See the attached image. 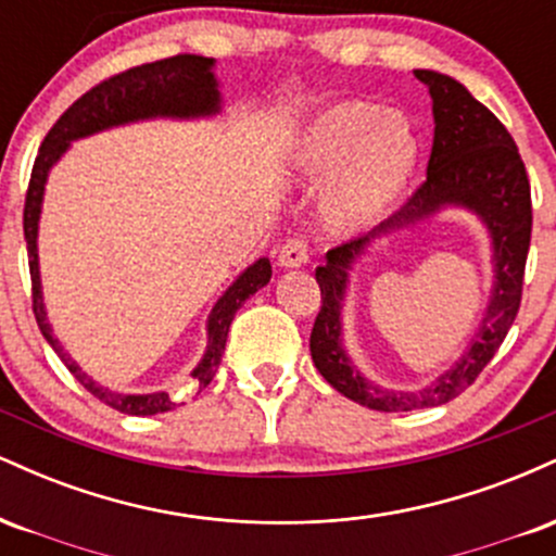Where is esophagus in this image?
<instances>
[{"label": "esophagus", "instance_id": "34e87169", "mask_svg": "<svg viewBox=\"0 0 556 556\" xmlns=\"http://www.w3.org/2000/svg\"><path fill=\"white\" fill-rule=\"evenodd\" d=\"M279 266L285 269H298V266L308 264V245L303 240H287L282 248H279Z\"/></svg>", "mask_w": 556, "mask_h": 556}]
</instances>
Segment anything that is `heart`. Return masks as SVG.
I'll use <instances>...</instances> for the list:
<instances>
[{
    "mask_svg": "<svg viewBox=\"0 0 556 556\" xmlns=\"http://www.w3.org/2000/svg\"><path fill=\"white\" fill-rule=\"evenodd\" d=\"M424 138L413 119L371 101L327 106L298 132L290 175L324 185L321 225L334 238H355L387 219L416 180Z\"/></svg>",
    "mask_w": 556,
    "mask_h": 556,
    "instance_id": "heart-1",
    "label": "heart"
}]
</instances>
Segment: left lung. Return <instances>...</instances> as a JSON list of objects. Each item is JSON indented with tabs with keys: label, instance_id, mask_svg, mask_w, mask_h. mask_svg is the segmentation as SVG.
<instances>
[{
	"label": "left lung",
	"instance_id": "8db88e82",
	"mask_svg": "<svg viewBox=\"0 0 556 556\" xmlns=\"http://www.w3.org/2000/svg\"><path fill=\"white\" fill-rule=\"evenodd\" d=\"M416 78L429 88L433 112V146L426 182L397 214L363 238L331 248L327 264L316 266L321 311L311 331L314 366L344 397L381 413L444 405L473 384L518 316L533 225L531 182L507 127L450 75L437 70H416ZM446 207L473 213L490 232L495 266L490 305L477 337L455 367L440 375L431 386L394 393L366 380L343 350L341 308L349 271L376 239L422 224Z\"/></svg>",
	"mask_w": 556,
	"mask_h": 556
}]
</instances>
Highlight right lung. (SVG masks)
I'll list each match as a JSON object with an SVG mask.
<instances>
[{
    "instance_id": "1",
    "label": "right lung",
    "mask_w": 556,
    "mask_h": 556,
    "mask_svg": "<svg viewBox=\"0 0 556 556\" xmlns=\"http://www.w3.org/2000/svg\"><path fill=\"white\" fill-rule=\"evenodd\" d=\"M216 60L195 54H177L169 60L151 62L127 70V73L114 75V78L99 83L88 93H83L70 110L56 119L49 136L43 138L38 149L34 172H30L28 195H25L23 212V232L28 242V266L30 282H34V314L41 329L43 340L52 344V350L60 355L62 363L70 368V374L80 381L96 400L125 416H156L177 407V402L167 392H149V394H130L114 392L110 387H101L93 381L83 368L70 358V353L56 340L52 324L47 318V305H43L41 292V271H38V222H41L43 190H47L49 172L62 156L67 154L73 140L96 136V132L112 130L132 123H146V119H206L216 117L222 112V93L219 80L214 75ZM271 279L269 258L261 256L253 261L245 271L238 274L232 285L222 292L214 303L212 314L206 318V353L198 361V366L190 371L193 384L203 389L214 379L219 368L222 353H225L229 324L248 298L256 295L264 285Z\"/></svg>"
}]
</instances>
